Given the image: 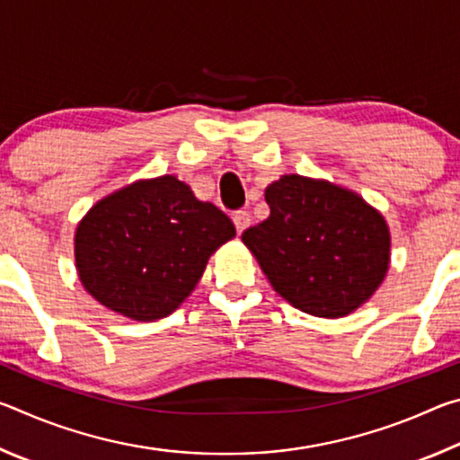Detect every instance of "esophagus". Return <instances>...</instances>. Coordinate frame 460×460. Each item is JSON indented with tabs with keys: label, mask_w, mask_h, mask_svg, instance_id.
Masks as SVG:
<instances>
[{
	"label": "esophagus",
	"mask_w": 460,
	"mask_h": 460,
	"mask_svg": "<svg viewBox=\"0 0 460 460\" xmlns=\"http://www.w3.org/2000/svg\"><path fill=\"white\" fill-rule=\"evenodd\" d=\"M249 221H252V217H249L247 211H237L233 215V223H235L237 233H243L249 227Z\"/></svg>",
	"instance_id": "esophagus-1"
}]
</instances>
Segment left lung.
Segmentation results:
<instances>
[{"mask_svg": "<svg viewBox=\"0 0 460 460\" xmlns=\"http://www.w3.org/2000/svg\"><path fill=\"white\" fill-rule=\"evenodd\" d=\"M270 217L241 241L274 290L323 318L351 314L389 268V227L359 194L332 182L286 174L266 189Z\"/></svg>", "mask_w": 460, "mask_h": 460, "instance_id": "1", "label": "left lung"}]
</instances>
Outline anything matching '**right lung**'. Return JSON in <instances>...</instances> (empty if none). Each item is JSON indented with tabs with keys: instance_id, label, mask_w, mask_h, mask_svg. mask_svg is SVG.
Instances as JSON below:
<instances>
[{
	"instance_id": "1",
	"label": "right lung",
	"mask_w": 460,
	"mask_h": 460,
	"mask_svg": "<svg viewBox=\"0 0 460 460\" xmlns=\"http://www.w3.org/2000/svg\"><path fill=\"white\" fill-rule=\"evenodd\" d=\"M235 225L166 174L107 194L75 233V261L93 298L131 321L164 318L189 298Z\"/></svg>"
}]
</instances>
